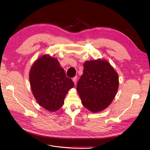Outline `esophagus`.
Segmentation results:
<instances>
[{
    "label": "esophagus",
    "instance_id": "esophagus-1",
    "mask_svg": "<svg viewBox=\"0 0 150 150\" xmlns=\"http://www.w3.org/2000/svg\"><path fill=\"white\" fill-rule=\"evenodd\" d=\"M73 80V81H74L75 85H76V82H77V77H76V76H75L74 78H73V80Z\"/></svg>",
    "mask_w": 150,
    "mask_h": 150
}]
</instances>
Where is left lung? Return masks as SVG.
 <instances>
[{
	"label": "left lung",
	"instance_id": "8db88e82",
	"mask_svg": "<svg viewBox=\"0 0 150 150\" xmlns=\"http://www.w3.org/2000/svg\"><path fill=\"white\" fill-rule=\"evenodd\" d=\"M83 74L78 81L76 91L81 103L93 113L103 111L115 98L119 89V75L104 59L84 62Z\"/></svg>",
	"mask_w": 150,
	"mask_h": 150
}]
</instances>
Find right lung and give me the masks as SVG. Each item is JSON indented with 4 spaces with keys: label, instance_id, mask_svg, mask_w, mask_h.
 Masks as SVG:
<instances>
[{
    "label": "right lung",
    "instance_id": "right-lung-1",
    "mask_svg": "<svg viewBox=\"0 0 150 150\" xmlns=\"http://www.w3.org/2000/svg\"><path fill=\"white\" fill-rule=\"evenodd\" d=\"M31 91L39 106L54 112L64 103V98L74 83L67 78L56 58L45 54L31 66L29 73Z\"/></svg>",
    "mask_w": 150,
    "mask_h": 150
}]
</instances>
